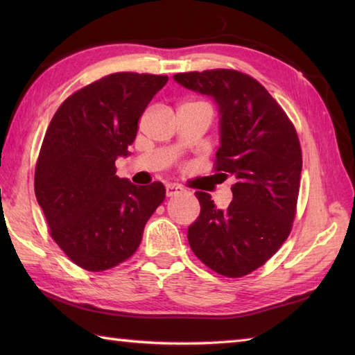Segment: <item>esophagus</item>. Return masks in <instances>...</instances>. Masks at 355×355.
Listing matches in <instances>:
<instances>
[{"mask_svg": "<svg viewBox=\"0 0 355 355\" xmlns=\"http://www.w3.org/2000/svg\"><path fill=\"white\" fill-rule=\"evenodd\" d=\"M186 191L183 189L182 186H178V184H166V195H168V197H175V195H178V193H184Z\"/></svg>", "mask_w": 355, "mask_h": 355, "instance_id": "esophagus-1", "label": "esophagus"}]
</instances>
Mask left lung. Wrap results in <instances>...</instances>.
<instances>
[{"instance_id": "8db88e82", "label": "left lung", "mask_w": 355, "mask_h": 355, "mask_svg": "<svg viewBox=\"0 0 355 355\" xmlns=\"http://www.w3.org/2000/svg\"><path fill=\"white\" fill-rule=\"evenodd\" d=\"M173 80L216 103L215 171L236 178L225 210L216 209L209 193L195 192L201 210L187 239L209 268L241 277L268 261L290 235L302 172L296 130L267 89L244 73L192 71Z\"/></svg>"}]
</instances>
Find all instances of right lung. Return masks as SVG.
Returning <instances> with one entry per match:
<instances>
[{"label": "right lung", "mask_w": 355, "mask_h": 355, "mask_svg": "<svg viewBox=\"0 0 355 355\" xmlns=\"http://www.w3.org/2000/svg\"><path fill=\"white\" fill-rule=\"evenodd\" d=\"M168 76L114 73L71 94L45 132L35 193L51 238L89 271L119 266L140 245L146 221L164 200V186L137 187L116 175L139 119Z\"/></svg>", "instance_id": "obj_1"}]
</instances>
